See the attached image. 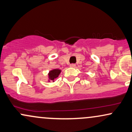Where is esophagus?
<instances>
[{"label":"esophagus","instance_id":"obj_1","mask_svg":"<svg viewBox=\"0 0 132 132\" xmlns=\"http://www.w3.org/2000/svg\"><path fill=\"white\" fill-rule=\"evenodd\" d=\"M75 66H76V65L74 64V63H72V64H70V67L74 68Z\"/></svg>","mask_w":132,"mask_h":132}]
</instances>
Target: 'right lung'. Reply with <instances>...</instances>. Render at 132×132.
I'll list each match as a JSON object with an SVG mask.
<instances>
[{"mask_svg":"<svg viewBox=\"0 0 132 132\" xmlns=\"http://www.w3.org/2000/svg\"><path fill=\"white\" fill-rule=\"evenodd\" d=\"M60 72H61V70L59 69H54L51 70L49 73H48L49 80H51V81H54V80L59 77Z\"/></svg>","mask_w":132,"mask_h":132,"instance_id":"obj_1","label":"right lung"}]
</instances>
